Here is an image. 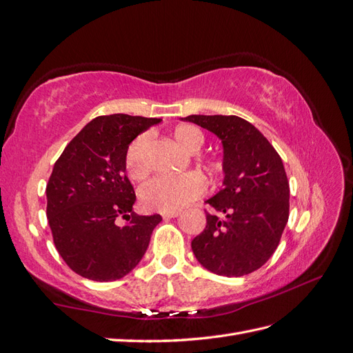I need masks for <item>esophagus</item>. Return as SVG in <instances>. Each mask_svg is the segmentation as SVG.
Wrapping results in <instances>:
<instances>
[{"mask_svg": "<svg viewBox=\"0 0 353 353\" xmlns=\"http://www.w3.org/2000/svg\"><path fill=\"white\" fill-rule=\"evenodd\" d=\"M180 215V212H162V218H176V216H179Z\"/></svg>", "mask_w": 353, "mask_h": 353, "instance_id": "obj_1", "label": "esophagus"}]
</instances>
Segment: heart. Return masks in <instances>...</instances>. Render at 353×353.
Listing matches in <instances>:
<instances>
[{
	"label": "heart",
	"instance_id": "obj_1",
	"mask_svg": "<svg viewBox=\"0 0 353 353\" xmlns=\"http://www.w3.org/2000/svg\"><path fill=\"white\" fill-rule=\"evenodd\" d=\"M176 141L188 152H196L204 143V137L199 129L191 125H180L173 132ZM149 137L138 135L126 152V170L132 179H143L149 168L144 161V150ZM208 182L199 171L183 174H161L145 182L139 191V196L147 209L158 212H176L200 199L206 192Z\"/></svg>",
	"mask_w": 353,
	"mask_h": 353
}]
</instances>
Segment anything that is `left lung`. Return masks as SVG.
<instances>
[{
    "mask_svg": "<svg viewBox=\"0 0 353 353\" xmlns=\"http://www.w3.org/2000/svg\"><path fill=\"white\" fill-rule=\"evenodd\" d=\"M183 120V119H182ZM223 144V190L206 203V228L191 242L200 265L225 276L263 266L289 219L290 188L280 154L260 130L237 116H188Z\"/></svg>",
    "mask_w": 353,
    "mask_h": 353,
    "instance_id": "8db88e82",
    "label": "left lung"
}]
</instances>
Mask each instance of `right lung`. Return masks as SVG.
Instances as JSON below:
<instances>
[{"label": "right lung", "mask_w": 353, "mask_h": 353, "mask_svg": "<svg viewBox=\"0 0 353 353\" xmlns=\"http://www.w3.org/2000/svg\"><path fill=\"white\" fill-rule=\"evenodd\" d=\"M161 119L128 114L96 117L65 145L46 186V216L54 243L73 272L116 281L145 254L161 215L141 216L126 176L129 144ZM123 216L128 223L119 226Z\"/></svg>", "instance_id": "obj_1"}]
</instances>
